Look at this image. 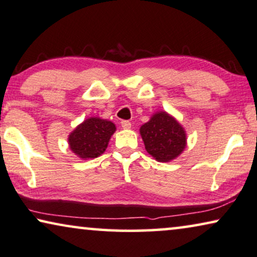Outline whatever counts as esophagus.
Wrapping results in <instances>:
<instances>
[{"instance_id": "1", "label": "esophagus", "mask_w": 257, "mask_h": 257, "mask_svg": "<svg viewBox=\"0 0 257 257\" xmlns=\"http://www.w3.org/2000/svg\"><path fill=\"white\" fill-rule=\"evenodd\" d=\"M121 127L123 129H130L132 128V123L129 121H121Z\"/></svg>"}]
</instances>
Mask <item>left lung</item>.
<instances>
[{
	"label": "left lung",
	"mask_w": 257,
	"mask_h": 257,
	"mask_svg": "<svg viewBox=\"0 0 257 257\" xmlns=\"http://www.w3.org/2000/svg\"><path fill=\"white\" fill-rule=\"evenodd\" d=\"M145 150L157 162H171L181 155L187 145L185 129L166 112H157L140 128Z\"/></svg>",
	"instance_id": "8db88e82"
}]
</instances>
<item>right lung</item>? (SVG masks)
Returning a JSON list of instances; mask_svg holds the SVG:
<instances>
[{
  "instance_id": "add662e5",
  "label": "right lung",
  "mask_w": 257,
  "mask_h": 257,
  "mask_svg": "<svg viewBox=\"0 0 257 257\" xmlns=\"http://www.w3.org/2000/svg\"><path fill=\"white\" fill-rule=\"evenodd\" d=\"M115 130L116 127L112 121L89 117L70 133L68 137L69 148L82 159L97 158L105 152Z\"/></svg>"
}]
</instances>
